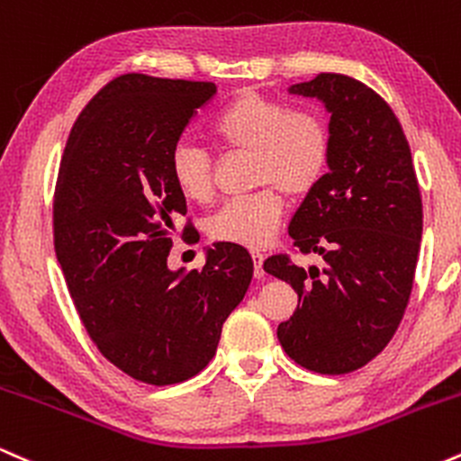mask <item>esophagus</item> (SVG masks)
I'll use <instances>...</instances> for the list:
<instances>
[{
	"mask_svg": "<svg viewBox=\"0 0 461 461\" xmlns=\"http://www.w3.org/2000/svg\"><path fill=\"white\" fill-rule=\"evenodd\" d=\"M251 258H253V273H256L258 279H262L264 275H267V273H264V267H262L264 256L260 251H251Z\"/></svg>",
	"mask_w": 461,
	"mask_h": 461,
	"instance_id": "1",
	"label": "esophagus"
}]
</instances>
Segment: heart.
<instances>
[{
	"label": "heart",
	"mask_w": 461,
	"mask_h": 461,
	"mask_svg": "<svg viewBox=\"0 0 461 461\" xmlns=\"http://www.w3.org/2000/svg\"><path fill=\"white\" fill-rule=\"evenodd\" d=\"M210 134L225 151L251 153V184L264 186L227 201L208 221L214 240L240 247L271 242L284 216V190L305 197L330 171L333 140L330 123L314 110H294L279 99L240 93L210 121ZM168 177L186 201L212 197V160L208 151L179 140L168 153Z\"/></svg>",
	"instance_id": "b5f03b06"
}]
</instances>
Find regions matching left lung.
<instances>
[{
	"instance_id": "1",
	"label": "left lung",
	"mask_w": 461,
	"mask_h": 461,
	"mask_svg": "<svg viewBox=\"0 0 461 461\" xmlns=\"http://www.w3.org/2000/svg\"><path fill=\"white\" fill-rule=\"evenodd\" d=\"M288 93L331 114L330 171L288 225L301 253L322 267L273 256L264 271L294 288L299 305L277 327L284 351L303 368L345 375L384 351L410 301L422 236V201L411 151L393 108L373 88L319 73Z\"/></svg>"
}]
</instances>
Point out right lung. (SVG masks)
<instances>
[{
    "label": "right lung",
    "mask_w": 461,
    "mask_h": 461,
    "mask_svg": "<svg viewBox=\"0 0 461 461\" xmlns=\"http://www.w3.org/2000/svg\"><path fill=\"white\" fill-rule=\"evenodd\" d=\"M214 93L212 82L116 77L77 116L58 171L54 247L79 319L105 359L151 385L208 366L253 277L231 242L208 247L201 271L167 267L186 214L168 153Z\"/></svg>",
    "instance_id": "add662e5"
}]
</instances>
